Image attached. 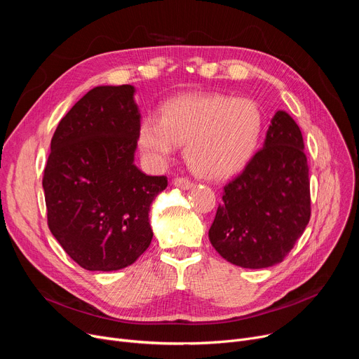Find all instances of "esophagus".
Here are the masks:
<instances>
[{"instance_id": "esophagus-1", "label": "esophagus", "mask_w": 359, "mask_h": 359, "mask_svg": "<svg viewBox=\"0 0 359 359\" xmlns=\"http://www.w3.org/2000/svg\"><path fill=\"white\" fill-rule=\"evenodd\" d=\"M173 186H175V187H179V189L186 191V189H189V187H192V183H191L189 179L176 177V179L173 180Z\"/></svg>"}]
</instances>
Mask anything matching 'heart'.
<instances>
[{"label": "heart", "mask_w": 359, "mask_h": 359, "mask_svg": "<svg viewBox=\"0 0 359 359\" xmlns=\"http://www.w3.org/2000/svg\"><path fill=\"white\" fill-rule=\"evenodd\" d=\"M263 129L259 106L219 93L180 94L160 107V118L145 115L137 144L145 158L164 164L183 144V156L195 175L227 179L253 157Z\"/></svg>", "instance_id": "heart-1"}]
</instances>
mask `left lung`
I'll use <instances>...</instances> for the list:
<instances>
[{
  "label": "left lung",
  "instance_id": "obj_1",
  "mask_svg": "<svg viewBox=\"0 0 359 359\" xmlns=\"http://www.w3.org/2000/svg\"><path fill=\"white\" fill-rule=\"evenodd\" d=\"M304 141L295 121L278 110L263 148L225 184L210 241L227 262L262 269L280 263L310 221Z\"/></svg>",
  "mask_w": 359,
  "mask_h": 359
}]
</instances>
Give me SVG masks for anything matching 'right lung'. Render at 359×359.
I'll return each mask as SVG.
<instances>
[{
	"instance_id": "1",
	"label": "right lung",
	"mask_w": 359,
	"mask_h": 359,
	"mask_svg": "<svg viewBox=\"0 0 359 359\" xmlns=\"http://www.w3.org/2000/svg\"><path fill=\"white\" fill-rule=\"evenodd\" d=\"M135 87L99 86L61 119L50 141L43 191L48 225L87 271L132 265L149 246V206L167 187L134 164L141 113Z\"/></svg>"
}]
</instances>
